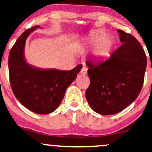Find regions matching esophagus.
Listing matches in <instances>:
<instances>
[{"label": "esophagus", "instance_id": "1", "mask_svg": "<svg viewBox=\"0 0 152 152\" xmlns=\"http://www.w3.org/2000/svg\"><path fill=\"white\" fill-rule=\"evenodd\" d=\"M87 70H88V68H87L86 67H85V66H84V67L82 68V70H81L80 73L82 75H86L87 74Z\"/></svg>", "mask_w": 152, "mask_h": 152}]
</instances>
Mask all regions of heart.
Instances as JSON below:
<instances>
[{
    "label": "heart",
    "mask_w": 152,
    "mask_h": 152,
    "mask_svg": "<svg viewBox=\"0 0 152 152\" xmlns=\"http://www.w3.org/2000/svg\"><path fill=\"white\" fill-rule=\"evenodd\" d=\"M105 36V32L103 31H95L89 35L87 41L88 46H92L96 44L93 53L95 57L98 59L107 57L113 48V40L110 37Z\"/></svg>",
    "instance_id": "b5f03b06"
}]
</instances>
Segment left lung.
Masks as SVG:
<instances>
[{
  "label": "left lung",
  "instance_id": "left-lung-1",
  "mask_svg": "<svg viewBox=\"0 0 152 152\" xmlns=\"http://www.w3.org/2000/svg\"><path fill=\"white\" fill-rule=\"evenodd\" d=\"M117 32L122 45L109 59L86 62L91 82L86 97L91 109L100 115H113L127 107L144 82L147 57L142 45L132 34Z\"/></svg>",
  "mask_w": 152,
  "mask_h": 152
}]
</instances>
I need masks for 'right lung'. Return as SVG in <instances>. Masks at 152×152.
I'll use <instances>...</instances> for the list:
<instances>
[{"label":"right lung","mask_w":152,"mask_h":152,"mask_svg":"<svg viewBox=\"0 0 152 152\" xmlns=\"http://www.w3.org/2000/svg\"><path fill=\"white\" fill-rule=\"evenodd\" d=\"M39 26L25 31L10 52L8 67L10 85L23 106L38 114L50 113L59 107L66 91L75 80L82 66L70 70L42 69L27 63L25 44L28 37Z\"/></svg>","instance_id":"obj_1"}]
</instances>
